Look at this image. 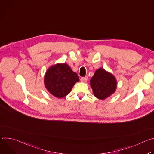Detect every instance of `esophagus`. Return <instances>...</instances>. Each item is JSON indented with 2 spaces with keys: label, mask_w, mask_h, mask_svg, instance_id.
I'll return each instance as SVG.
<instances>
[{
  "label": "esophagus",
  "mask_w": 154,
  "mask_h": 154,
  "mask_svg": "<svg viewBox=\"0 0 154 154\" xmlns=\"http://www.w3.org/2000/svg\"><path fill=\"white\" fill-rule=\"evenodd\" d=\"M87 80H88V77H82V78L80 79V81H81L82 82H83V83H85V82H86Z\"/></svg>",
  "instance_id": "obj_1"
}]
</instances>
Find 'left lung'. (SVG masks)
I'll list each match as a JSON object with an SVG mask.
<instances>
[{
    "label": "left lung",
    "instance_id": "1",
    "mask_svg": "<svg viewBox=\"0 0 154 154\" xmlns=\"http://www.w3.org/2000/svg\"><path fill=\"white\" fill-rule=\"evenodd\" d=\"M90 85L94 96L100 100H105L115 93L117 81L112 73L100 68L96 71L91 79Z\"/></svg>",
    "mask_w": 154,
    "mask_h": 154
}]
</instances>
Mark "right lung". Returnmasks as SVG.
<instances>
[{
  "label": "right lung",
  "mask_w": 154,
  "mask_h": 154,
  "mask_svg": "<svg viewBox=\"0 0 154 154\" xmlns=\"http://www.w3.org/2000/svg\"><path fill=\"white\" fill-rule=\"evenodd\" d=\"M79 81L77 73L66 63H57L50 66L44 77L46 90L52 96L61 99L67 96Z\"/></svg>",
  "instance_id": "add662e5"
}]
</instances>
